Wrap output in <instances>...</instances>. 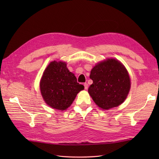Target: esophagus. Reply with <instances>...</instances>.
<instances>
[{"mask_svg":"<svg viewBox=\"0 0 159 159\" xmlns=\"http://www.w3.org/2000/svg\"><path fill=\"white\" fill-rule=\"evenodd\" d=\"M84 85L85 89H88V84L87 83H85V84H84Z\"/></svg>","mask_w":159,"mask_h":159,"instance_id":"1","label":"esophagus"}]
</instances>
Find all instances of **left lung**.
<instances>
[{"label": "left lung", "instance_id": "1", "mask_svg": "<svg viewBox=\"0 0 159 159\" xmlns=\"http://www.w3.org/2000/svg\"><path fill=\"white\" fill-rule=\"evenodd\" d=\"M89 78L93 84L88 93L98 107L108 110L122 104L131 89L129 72L119 60L107 57L91 69Z\"/></svg>", "mask_w": 159, "mask_h": 159}]
</instances>
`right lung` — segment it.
I'll use <instances>...</instances> for the list:
<instances>
[{"label":"right lung","instance_id":"right-lung-1","mask_svg":"<svg viewBox=\"0 0 159 159\" xmlns=\"http://www.w3.org/2000/svg\"><path fill=\"white\" fill-rule=\"evenodd\" d=\"M42 97L51 108L65 111L73 103L76 95L84 89V86L77 82L74 74L67 68V63L54 60L43 72L40 81Z\"/></svg>","mask_w":159,"mask_h":159}]
</instances>
